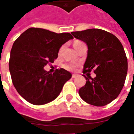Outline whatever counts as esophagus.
Listing matches in <instances>:
<instances>
[{"label":"esophagus","mask_w":134,"mask_h":134,"mask_svg":"<svg viewBox=\"0 0 134 134\" xmlns=\"http://www.w3.org/2000/svg\"><path fill=\"white\" fill-rule=\"evenodd\" d=\"M76 77H77V75H75V74H73L72 75V78H75Z\"/></svg>","instance_id":"obj_1"}]
</instances>
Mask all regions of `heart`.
Segmentation results:
<instances>
[{
    "instance_id": "1",
    "label": "heart",
    "mask_w": 134,
    "mask_h": 134,
    "mask_svg": "<svg viewBox=\"0 0 134 134\" xmlns=\"http://www.w3.org/2000/svg\"><path fill=\"white\" fill-rule=\"evenodd\" d=\"M81 44H82V42L80 41H75L73 44V46L75 47V49H76L77 47H78L79 45H80ZM62 49V47L60 50H59V52H61ZM64 67L65 69H67L68 70H74L76 68V64H72V63H69V64H66L64 65Z\"/></svg>"
}]
</instances>
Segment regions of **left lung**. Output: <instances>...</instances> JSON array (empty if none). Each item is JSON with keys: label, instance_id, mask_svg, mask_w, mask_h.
<instances>
[{"label": "left lung", "instance_id": "left-lung-1", "mask_svg": "<svg viewBox=\"0 0 134 134\" xmlns=\"http://www.w3.org/2000/svg\"><path fill=\"white\" fill-rule=\"evenodd\" d=\"M87 46L83 73L94 70L96 77H85L79 95L87 103L104 106L115 100L124 87L128 62L123 45L112 34L98 29L72 32Z\"/></svg>", "mask_w": 134, "mask_h": 134}]
</instances>
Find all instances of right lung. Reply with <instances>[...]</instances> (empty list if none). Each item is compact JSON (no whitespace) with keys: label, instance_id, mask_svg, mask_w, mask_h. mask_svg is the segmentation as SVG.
Instances as JSON below:
<instances>
[{"label":"right lung","instance_id":"obj_1","mask_svg":"<svg viewBox=\"0 0 134 134\" xmlns=\"http://www.w3.org/2000/svg\"><path fill=\"white\" fill-rule=\"evenodd\" d=\"M72 38L70 33L29 28L15 41L9 70L13 85L23 98L33 105H44L58 97L72 74L64 69L51 74L44 67L54 62L62 46Z\"/></svg>","mask_w":134,"mask_h":134}]
</instances>
